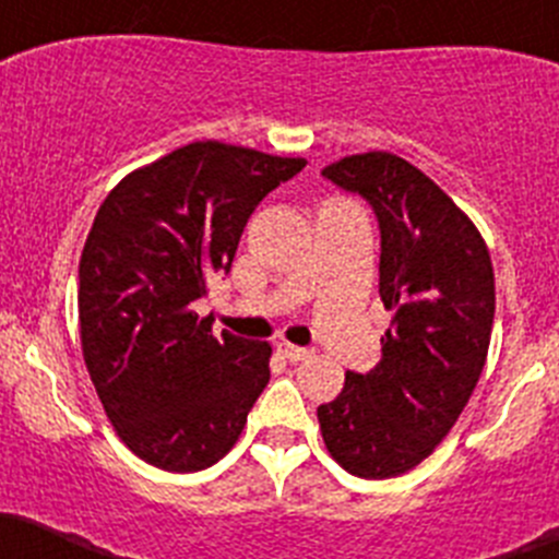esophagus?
<instances>
[{"instance_id": "obj_1", "label": "esophagus", "mask_w": 559, "mask_h": 559, "mask_svg": "<svg viewBox=\"0 0 559 559\" xmlns=\"http://www.w3.org/2000/svg\"><path fill=\"white\" fill-rule=\"evenodd\" d=\"M280 354L288 359V362H307V359H312V350L310 348H299V345H290V343H280Z\"/></svg>"}]
</instances>
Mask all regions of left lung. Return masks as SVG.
<instances>
[{
  "label": "left lung",
  "instance_id": "left-lung-1",
  "mask_svg": "<svg viewBox=\"0 0 559 559\" xmlns=\"http://www.w3.org/2000/svg\"><path fill=\"white\" fill-rule=\"evenodd\" d=\"M323 175L379 216V294L392 321L381 362L348 370L318 423L345 472L386 480L428 459L475 392L493 326L491 254L475 222L395 153L343 156Z\"/></svg>",
  "mask_w": 559,
  "mask_h": 559
}]
</instances>
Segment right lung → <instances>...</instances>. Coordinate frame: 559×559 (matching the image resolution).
<instances>
[{
  "instance_id": "add662e5",
  "label": "right lung",
  "mask_w": 559,
  "mask_h": 559,
  "mask_svg": "<svg viewBox=\"0 0 559 559\" xmlns=\"http://www.w3.org/2000/svg\"><path fill=\"white\" fill-rule=\"evenodd\" d=\"M305 164L189 142L126 175L95 214L79 260L84 365L117 436L151 466H214L269 384L271 345L216 337L191 305L230 269L260 200Z\"/></svg>"
}]
</instances>
